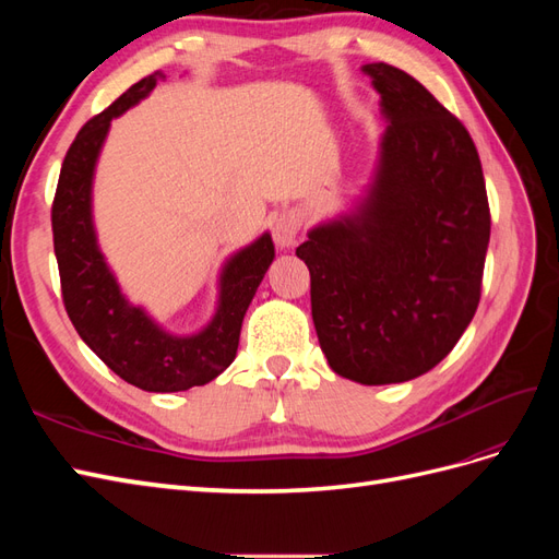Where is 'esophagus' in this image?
I'll use <instances>...</instances> for the list:
<instances>
[{
    "mask_svg": "<svg viewBox=\"0 0 559 559\" xmlns=\"http://www.w3.org/2000/svg\"><path fill=\"white\" fill-rule=\"evenodd\" d=\"M300 230V218L294 212H282L273 224V238L280 249H292Z\"/></svg>",
    "mask_w": 559,
    "mask_h": 559,
    "instance_id": "1",
    "label": "esophagus"
}]
</instances>
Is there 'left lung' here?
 Instances as JSON below:
<instances>
[{
  "instance_id": "left-lung-1",
  "label": "left lung",
  "mask_w": 559,
  "mask_h": 559,
  "mask_svg": "<svg viewBox=\"0 0 559 559\" xmlns=\"http://www.w3.org/2000/svg\"><path fill=\"white\" fill-rule=\"evenodd\" d=\"M361 72L380 95L378 160L354 207L308 230L312 321L333 373L359 384L429 373L476 314L489 207L476 144L392 64Z\"/></svg>"
}]
</instances>
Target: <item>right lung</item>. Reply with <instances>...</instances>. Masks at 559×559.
I'll use <instances>...</instances> for the list:
<instances>
[{
  "label": "right lung",
  "mask_w": 559,
  "mask_h": 559,
  "mask_svg": "<svg viewBox=\"0 0 559 559\" xmlns=\"http://www.w3.org/2000/svg\"><path fill=\"white\" fill-rule=\"evenodd\" d=\"M163 79L165 74L156 72L134 83L109 109L79 130L64 156L50 214L62 300L81 341L118 378L154 394L186 392L224 373L238 354L249 302L275 259L267 230L233 251L218 270L212 319L189 335L163 329L144 306H134L123 294L97 242L95 167L114 118L140 105Z\"/></svg>",
  "instance_id": "obj_1"
}]
</instances>
